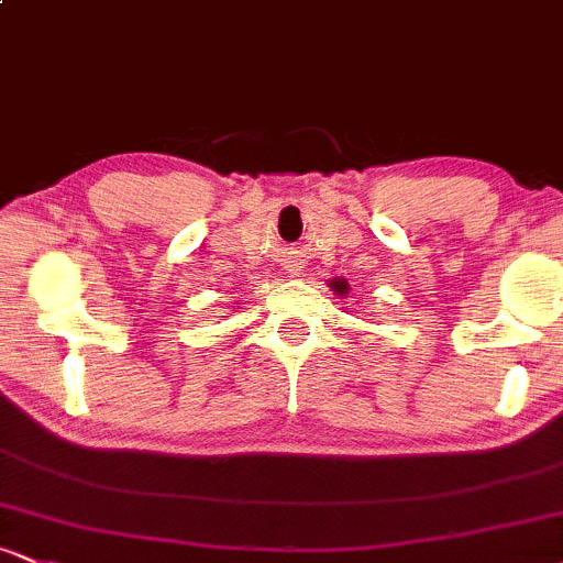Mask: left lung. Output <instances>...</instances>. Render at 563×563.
Wrapping results in <instances>:
<instances>
[{"instance_id": "obj_1", "label": "left lung", "mask_w": 563, "mask_h": 563, "mask_svg": "<svg viewBox=\"0 0 563 563\" xmlns=\"http://www.w3.org/2000/svg\"><path fill=\"white\" fill-rule=\"evenodd\" d=\"M328 286H331L333 290H335V294H339V296H344V294H349V283L346 280H339V277H335V280H331V283H328Z\"/></svg>"}]
</instances>
